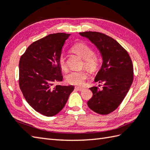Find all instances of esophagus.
Returning <instances> with one entry per match:
<instances>
[{
    "instance_id": "obj_1",
    "label": "esophagus",
    "mask_w": 150,
    "mask_h": 150,
    "mask_svg": "<svg viewBox=\"0 0 150 150\" xmlns=\"http://www.w3.org/2000/svg\"><path fill=\"white\" fill-rule=\"evenodd\" d=\"M75 89H76V90H78V91H83V90L84 89L83 87H76Z\"/></svg>"
}]
</instances>
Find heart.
<instances>
[{
  "label": "heart",
  "mask_w": 150,
  "mask_h": 150,
  "mask_svg": "<svg viewBox=\"0 0 150 150\" xmlns=\"http://www.w3.org/2000/svg\"><path fill=\"white\" fill-rule=\"evenodd\" d=\"M73 52L80 55L83 59V65L91 72H95L98 69L99 61L95 55L92 47L84 42L76 44L72 48ZM59 66L62 70L65 71L67 69L66 58L63 54L59 57ZM88 72L86 70H73L66 76V81L68 83L76 86L83 85L88 77Z\"/></svg>",
  "instance_id": "b5f03b06"
}]
</instances>
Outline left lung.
<instances>
[{
	"instance_id": "8db88e82",
	"label": "left lung",
	"mask_w": 150,
	"mask_h": 150,
	"mask_svg": "<svg viewBox=\"0 0 150 150\" xmlns=\"http://www.w3.org/2000/svg\"><path fill=\"white\" fill-rule=\"evenodd\" d=\"M80 35L91 41L103 57V64L95 78V82L104 83L103 89L97 87L89 88L93 97L87 105L97 114H108L120 105L131 86L133 80L131 59L116 40L104 34L87 31Z\"/></svg>"
}]
</instances>
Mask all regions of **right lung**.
I'll use <instances>...</instances> for the list:
<instances>
[{
	"label": "right lung",
	"mask_w": 150,
	"mask_h": 150,
	"mask_svg": "<svg viewBox=\"0 0 150 150\" xmlns=\"http://www.w3.org/2000/svg\"><path fill=\"white\" fill-rule=\"evenodd\" d=\"M70 34H51L33 42L19 61V84L27 102L36 112L53 116L65 106L74 87L63 80L59 57Z\"/></svg>",
	"instance_id": "add662e5"
}]
</instances>
